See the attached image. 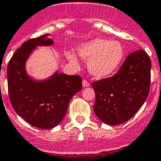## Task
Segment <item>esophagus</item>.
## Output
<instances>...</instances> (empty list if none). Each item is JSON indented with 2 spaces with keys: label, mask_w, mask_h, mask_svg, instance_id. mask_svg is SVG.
<instances>
[{
  "label": "esophagus",
  "mask_w": 161,
  "mask_h": 161,
  "mask_svg": "<svg viewBox=\"0 0 161 161\" xmlns=\"http://www.w3.org/2000/svg\"><path fill=\"white\" fill-rule=\"evenodd\" d=\"M90 85V83L87 82V80H83V87H88Z\"/></svg>",
  "instance_id": "esophagus-1"
}]
</instances>
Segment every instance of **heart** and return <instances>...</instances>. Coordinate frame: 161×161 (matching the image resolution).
<instances>
[{
  "label": "heart",
  "instance_id": "b5f03b06",
  "mask_svg": "<svg viewBox=\"0 0 161 161\" xmlns=\"http://www.w3.org/2000/svg\"><path fill=\"white\" fill-rule=\"evenodd\" d=\"M78 54L87 61V69L97 78H107L114 74L124 58L125 51L118 41L96 38L78 47ZM66 57L74 66L78 65L75 53L68 52Z\"/></svg>",
  "mask_w": 161,
  "mask_h": 161
}]
</instances>
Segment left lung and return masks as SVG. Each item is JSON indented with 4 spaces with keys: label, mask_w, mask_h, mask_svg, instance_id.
Returning a JSON list of instances; mask_svg holds the SVG:
<instances>
[{
    "label": "left lung",
    "mask_w": 161,
    "mask_h": 161,
    "mask_svg": "<svg viewBox=\"0 0 161 161\" xmlns=\"http://www.w3.org/2000/svg\"><path fill=\"white\" fill-rule=\"evenodd\" d=\"M151 62L143 49L130 53L112 78L92 83L93 110L103 122L117 126L130 120L148 97Z\"/></svg>",
    "instance_id": "8db88e82"
}]
</instances>
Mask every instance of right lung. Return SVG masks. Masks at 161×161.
Returning a JSON list of instances; mask_svg holds the SVG:
<instances>
[{
	"label": "right lung",
	"mask_w": 161,
	"mask_h": 161,
	"mask_svg": "<svg viewBox=\"0 0 161 161\" xmlns=\"http://www.w3.org/2000/svg\"><path fill=\"white\" fill-rule=\"evenodd\" d=\"M49 34L22 44L10 58L7 83L10 103L19 117L31 126L50 129L61 122L73 97L82 90V78L56 71L49 78L37 80L27 74L26 61L38 46H51Z\"/></svg>",
	"instance_id": "right-lung-1"
}]
</instances>
